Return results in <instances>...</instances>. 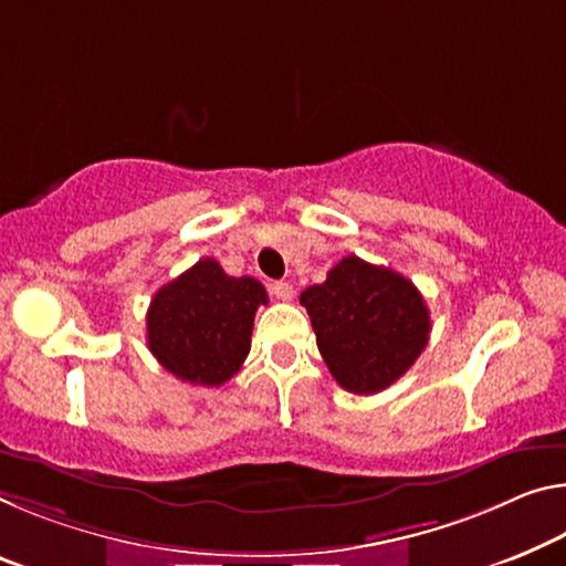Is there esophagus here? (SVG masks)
<instances>
[{
	"instance_id": "34e87169",
	"label": "esophagus",
	"mask_w": 566,
	"mask_h": 566,
	"mask_svg": "<svg viewBox=\"0 0 566 566\" xmlns=\"http://www.w3.org/2000/svg\"><path fill=\"white\" fill-rule=\"evenodd\" d=\"M272 294H274L276 300H282V302H292L294 286L290 282H274L272 284Z\"/></svg>"
}]
</instances>
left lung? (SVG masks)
<instances>
[{
  "instance_id": "left-lung-1",
  "label": "left lung",
  "mask_w": 566,
  "mask_h": 566,
  "mask_svg": "<svg viewBox=\"0 0 566 566\" xmlns=\"http://www.w3.org/2000/svg\"><path fill=\"white\" fill-rule=\"evenodd\" d=\"M300 302L332 378L355 396L390 388L428 345L430 312L416 284L360 256H345Z\"/></svg>"
}]
</instances>
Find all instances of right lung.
Instances as JSON below:
<instances>
[{
    "label": "right lung",
    "mask_w": 566,
    "mask_h": 566,
    "mask_svg": "<svg viewBox=\"0 0 566 566\" xmlns=\"http://www.w3.org/2000/svg\"><path fill=\"white\" fill-rule=\"evenodd\" d=\"M266 302L254 276H229L217 259H199L150 302V353L178 380L217 388L244 365L254 315Z\"/></svg>",
    "instance_id": "obj_1"
}]
</instances>
